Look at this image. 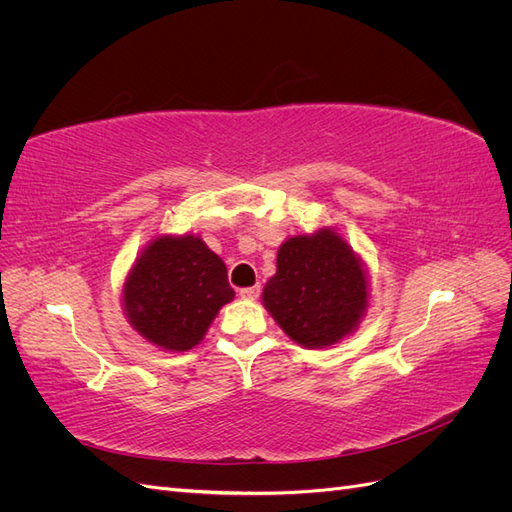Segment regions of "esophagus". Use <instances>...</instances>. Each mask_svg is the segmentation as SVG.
<instances>
[{
  "label": "esophagus",
  "instance_id": "esophagus-1",
  "mask_svg": "<svg viewBox=\"0 0 512 512\" xmlns=\"http://www.w3.org/2000/svg\"><path fill=\"white\" fill-rule=\"evenodd\" d=\"M241 299H247V301H256L258 294H260V286H250V288H241L239 290Z\"/></svg>",
  "mask_w": 512,
  "mask_h": 512
}]
</instances>
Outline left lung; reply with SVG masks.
Wrapping results in <instances>:
<instances>
[{
	"label": "left lung",
	"instance_id": "left-lung-1",
	"mask_svg": "<svg viewBox=\"0 0 512 512\" xmlns=\"http://www.w3.org/2000/svg\"><path fill=\"white\" fill-rule=\"evenodd\" d=\"M371 299L363 258L331 226L290 235L277 250V271L262 305L280 329L309 350L331 348L359 329Z\"/></svg>",
	"mask_w": 512,
	"mask_h": 512
}]
</instances>
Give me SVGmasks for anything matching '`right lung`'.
I'll return each instance as SVG.
<instances>
[{"instance_id": "right-lung-1", "label": "right lung", "mask_w": 512, "mask_h": 512, "mask_svg": "<svg viewBox=\"0 0 512 512\" xmlns=\"http://www.w3.org/2000/svg\"><path fill=\"white\" fill-rule=\"evenodd\" d=\"M235 299L224 260L198 235H158L136 256L121 286L130 327L151 346L188 352Z\"/></svg>"}]
</instances>
